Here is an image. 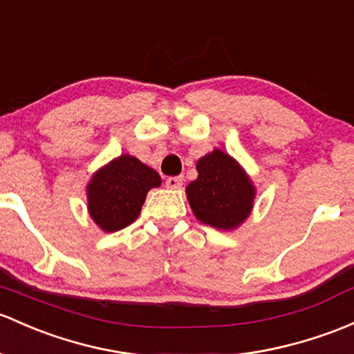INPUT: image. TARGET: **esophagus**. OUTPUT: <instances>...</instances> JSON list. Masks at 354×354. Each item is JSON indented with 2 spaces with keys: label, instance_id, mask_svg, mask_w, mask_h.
Returning <instances> with one entry per match:
<instances>
[{
  "label": "esophagus",
  "instance_id": "1",
  "mask_svg": "<svg viewBox=\"0 0 354 354\" xmlns=\"http://www.w3.org/2000/svg\"><path fill=\"white\" fill-rule=\"evenodd\" d=\"M183 185V176H169L166 180V187L171 189H178Z\"/></svg>",
  "mask_w": 354,
  "mask_h": 354
}]
</instances>
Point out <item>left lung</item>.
Here are the masks:
<instances>
[{"label":"left lung","instance_id":"1","mask_svg":"<svg viewBox=\"0 0 354 354\" xmlns=\"http://www.w3.org/2000/svg\"><path fill=\"white\" fill-rule=\"evenodd\" d=\"M198 178L187 187L189 207L198 221L215 229H234L252 208L254 187L239 165L215 149L196 162Z\"/></svg>","mask_w":354,"mask_h":354}]
</instances>
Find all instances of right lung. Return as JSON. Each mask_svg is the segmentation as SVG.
<instances>
[{
  "label": "right lung",
  "mask_w": 354,
  "mask_h": 354,
  "mask_svg": "<svg viewBox=\"0 0 354 354\" xmlns=\"http://www.w3.org/2000/svg\"><path fill=\"white\" fill-rule=\"evenodd\" d=\"M161 176L132 156H120L93 176L88 187V210L105 232L127 227L139 217L151 188Z\"/></svg>",
  "instance_id": "right-lung-1"
}]
</instances>
